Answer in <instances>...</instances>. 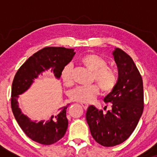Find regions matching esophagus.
Listing matches in <instances>:
<instances>
[{
  "label": "esophagus",
  "mask_w": 157,
  "mask_h": 157,
  "mask_svg": "<svg viewBox=\"0 0 157 157\" xmlns=\"http://www.w3.org/2000/svg\"><path fill=\"white\" fill-rule=\"evenodd\" d=\"M81 105L83 107V109L85 110H86L88 109V107H89V105H88L87 103H84V102H81Z\"/></svg>",
  "instance_id": "34e87169"
}]
</instances>
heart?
<instances>
[{"label":"heart","instance_id":"b5f03b06","mask_svg":"<svg viewBox=\"0 0 157 157\" xmlns=\"http://www.w3.org/2000/svg\"><path fill=\"white\" fill-rule=\"evenodd\" d=\"M80 63L90 71H93L92 80L96 81L100 89L105 93H109L117 83V76L113 68L107 66L104 58L95 54H86L80 58ZM73 66L67 64L61 71V78L67 86L73 84ZM100 92L97 85L89 86H77L70 93V97L74 101L87 103L93 101Z\"/></svg>","mask_w":157,"mask_h":157}]
</instances>
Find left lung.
I'll return each instance as SVG.
<instances>
[{
	"instance_id": "1",
	"label": "left lung",
	"mask_w": 157,
	"mask_h": 157,
	"mask_svg": "<svg viewBox=\"0 0 157 157\" xmlns=\"http://www.w3.org/2000/svg\"><path fill=\"white\" fill-rule=\"evenodd\" d=\"M118 68V80L111 93L104 98L111 102V110L104 113L90 105L86 121L95 141L105 147L125 142L136 128L144 109L142 79L134 60L120 48L113 52Z\"/></svg>"
}]
</instances>
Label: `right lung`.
<instances>
[{"mask_svg": "<svg viewBox=\"0 0 157 157\" xmlns=\"http://www.w3.org/2000/svg\"><path fill=\"white\" fill-rule=\"evenodd\" d=\"M75 52L72 48L46 47L31 56L16 72L12 85L11 107L15 120L28 137L43 145H52L63 137L68 128L67 105L60 109L57 114L46 121H32L18 108V95L26 91L43 71L52 68L55 76L60 78L64 66L72 60Z\"/></svg>", "mask_w": 157, "mask_h": 157, "instance_id": "obj_1", "label": "right lung"}]
</instances>
